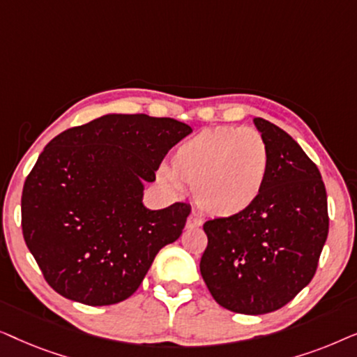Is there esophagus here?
I'll return each instance as SVG.
<instances>
[{
  "instance_id": "esophagus-1",
  "label": "esophagus",
  "mask_w": 357,
  "mask_h": 357,
  "mask_svg": "<svg viewBox=\"0 0 357 357\" xmlns=\"http://www.w3.org/2000/svg\"><path fill=\"white\" fill-rule=\"evenodd\" d=\"M203 224L202 218H198L197 214H190L188 219H187V229H195V227H199Z\"/></svg>"
}]
</instances>
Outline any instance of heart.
<instances>
[{
	"label": "heart",
	"mask_w": 357,
	"mask_h": 357,
	"mask_svg": "<svg viewBox=\"0 0 357 357\" xmlns=\"http://www.w3.org/2000/svg\"><path fill=\"white\" fill-rule=\"evenodd\" d=\"M270 174V149L255 130L242 126L204 128L175 149L169 187L195 188V202L206 214L227 218L257 203Z\"/></svg>",
	"instance_id": "heart-1"
}]
</instances>
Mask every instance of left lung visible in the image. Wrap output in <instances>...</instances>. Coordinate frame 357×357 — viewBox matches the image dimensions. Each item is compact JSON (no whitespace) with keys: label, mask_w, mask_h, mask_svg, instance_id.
<instances>
[{"label":"left lung","mask_w":357,"mask_h":357,"mask_svg":"<svg viewBox=\"0 0 357 357\" xmlns=\"http://www.w3.org/2000/svg\"><path fill=\"white\" fill-rule=\"evenodd\" d=\"M253 123L270 149L265 190L243 213L204 222L199 271L224 309L261 315L312 281L328 236V206L320 170L301 146L271 121Z\"/></svg>","instance_id":"8db88e82"}]
</instances>
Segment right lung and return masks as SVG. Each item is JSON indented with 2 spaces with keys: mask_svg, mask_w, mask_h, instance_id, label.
<instances>
[{
  "mask_svg": "<svg viewBox=\"0 0 357 357\" xmlns=\"http://www.w3.org/2000/svg\"><path fill=\"white\" fill-rule=\"evenodd\" d=\"M190 133L174 119L112 114L45 146L22 188V234L58 294L112 305L138 289L192 211L187 203L144 208V182H154L165 154Z\"/></svg>",
  "mask_w": 357,
  "mask_h": 357,
  "instance_id": "obj_1",
  "label": "right lung"
}]
</instances>
